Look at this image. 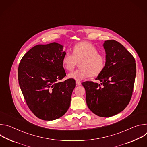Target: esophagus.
Returning a JSON list of instances; mask_svg holds the SVG:
<instances>
[{
  "instance_id": "1",
  "label": "esophagus",
  "mask_w": 147,
  "mask_h": 147,
  "mask_svg": "<svg viewBox=\"0 0 147 147\" xmlns=\"http://www.w3.org/2000/svg\"><path fill=\"white\" fill-rule=\"evenodd\" d=\"M76 84L77 86H80L81 84V82L80 81H76Z\"/></svg>"
}]
</instances>
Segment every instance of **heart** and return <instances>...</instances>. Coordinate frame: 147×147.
I'll list each match as a JSON object with an SVG mask.
<instances>
[{"label":"heart","mask_w":147,"mask_h":147,"mask_svg":"<svg viewBox=\"0 0 147 147\" xmlns=\"http://www.w3.org/2000/svg\"><path fill=\"white\" fill-rule=\"evenodd\" d=\"M79 64L78 70L69 74V77L81 81L91 76L97 77L106 66V59L98 53V49L87 41L77 43L73 47V55L66 53L62 58V65L68 71H72Z\"/></svg>","instance_id":"obj_1"}]
</instances>
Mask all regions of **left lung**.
<instances>
[{
  "instance_id": "left-lung-1",
  "label": "left lung",
  "mask_w": 147,
  "mask_h": 147,
  "mask_svg": "<svg viewBox=\"0 0 147 147\" xmlns=\"http://www.w3.org/2000/svg\"><path fill=\"white\" fill-rule=\"evenodd\" d=\"M106 66L97 77L100 84L86 81L88 108L100 117H111L123 111L132 96L136 76V60L120 43L115 40H105Z\"/></svg>"
}]
</instances>
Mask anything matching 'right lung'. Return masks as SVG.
I'll list each match as a JSON object with an SVG mask.
<instances>
[{
	"label": "right lung",
	"mask_w": 147,
	"mask_h": 147,
	"mask_svg": "<svg viewBox=\"0 0 147 147\" xmlns=\"http://www.w3.org/2000/svg\"><path fill=\"white\" fill-rule=\"evenodd\" d=\"M57 43L37 45L21 59L18 80L27 106L39 119L53 120L63 116L70 105L76 81L66 76L62 58L66 53Z\"/></svg>",
	"instance_id": "add662e5"
}]
</instances>
